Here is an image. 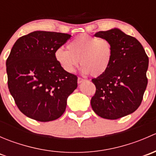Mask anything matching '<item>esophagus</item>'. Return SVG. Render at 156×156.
Wrapping results in <instances>:
<instances>
[{"instance_id":"obj_1","label":"esophagus","mask_w":156,"mask_h":156,"mask_svg":"<svg viewBox=\"0 0 156 156\" xmlns=\"http://www.w3.org/2000/svg\"><path fill=\"white\" fill-rule=\"evenodd\" d=\"M84 79H83L82 78H78V84H81V83H82V82H84Z\"/></svg>"}]
</instances>
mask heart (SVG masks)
<instances>
[{
	"label": "heart",
	"instance_id": "heart-1",
	"mask_svg": "<svg viewBox=\"0 0 156 156\" xmlns=\"http://www.w3.org/2000/svg\"><path fill=\"white\" fill-rule=\"evenodd\" d=\"M67 50L59 48L55 52V59L62 68L72 73L81 63L84 73L94 77L104 74L111 65L113 48L106 38L87 34L77 36L67 44Z\"/></svg>",
	"mask_w": 156,
	"mask_h": 156
}]
</instances>
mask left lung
Segmentation results:
<instances>
[{
	"instance_id": "8db88e82",
	"label": "left lung",
	"mask_w": 156,
	"mask_h": 156,
	"mask_svg": "<svg viewBox=\"0 0 156 156\" xmlns=\"http://www.w3.org/2000/svg\"><path fill=\"white\" fill-rule=\"evenodd\" d=\"M94 35L111 42L113 56L108 70L92 79L96 93L91 107L103 119H120L140 106L148 84L149 58L138 40L120 29L100 31Z\"/></svg>"
}]
</instances>
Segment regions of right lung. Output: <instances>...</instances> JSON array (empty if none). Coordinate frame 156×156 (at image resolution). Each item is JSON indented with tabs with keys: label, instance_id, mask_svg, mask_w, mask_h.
Wrapping results in <instances>:
<instances>
[{
	"label": "right lung",
	"instance_id": "right-lung-1",
	"mask_svg": "<svg viewBox=\"0 0 156 156\" xmlns=\"http://www.w3.org/2000/svg\"><path fill=\"white\" fill-rule=\"evenodd\" d=\"M71 37L65 33L35 31L20 37L6 62L7 84L19 109L38 122L59 119L78 78L55 59V52Z\"/></svg>",
	"mask_w": 156,
	"mask_h": 156
}]
</instances>
